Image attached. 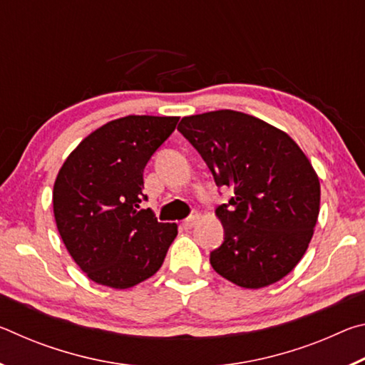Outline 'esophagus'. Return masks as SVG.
<instances>
[{"label":"esophagus","instance_id":"obj_1","mask_svg":"<svg viewBox=\"0 0 365 365\" xmlns=\"http://www.w3.org/2000/svg\"><path fill=\"white\" fill-rule=\"evenodd\" d=\"M197 220H200V217H197V215H190V217H187L183 220V228H193L196 224H197Z\"/></svg>","mask_w":365,"mask_h":365}]
</instances>
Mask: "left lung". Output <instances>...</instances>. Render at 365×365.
Here are the masks:
<instances>
[{"instance_id": "8db88e82", "label": "left lung", "mask_w": 365, "mask_h": 365, "mask_svg": "<svg viewBox=\"0 0 365 365\" xmlns=\"http://www.w3.org/2000/svg\"><path fill=\"white\" fill-rule=\"evenodd\" d=\"M177 130L235 196L215 214L224 242L212 269L243 288L282 280L304 256L320 206V183L301 148L257 117L222 109L183 117Z\"/></svg>"}]
</instances>
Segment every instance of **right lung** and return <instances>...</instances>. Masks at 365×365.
<instances>
[{
	"label": "right lung",
	"instance_id": "right-lung-1",
	"mask_svg": "<svg viewBox=\"0 0 365 365\" xmlns=\"http://www.w3.org/2000/svg\"><path fill=\"white\" fill-rule=\"evenodd\" d=\"M178 117L127 115L90 133L54 182L61 238L88 279L125 289L156 274L177 237V224L140 209L143 170L175 130Z\"/></svg>",
	"mask_w": 365,
	"mask_h": 365
}]
</instances>
